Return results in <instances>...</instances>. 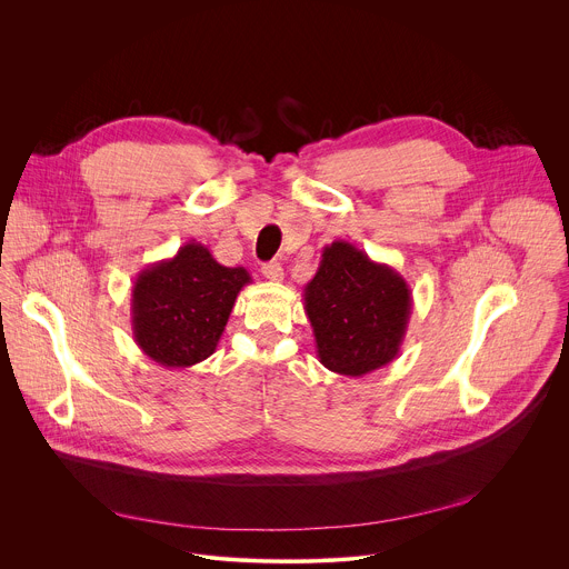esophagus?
I'll use <instances>...</instances> for the list:
<instances>
[{
	"label": "esophagus",
	"instance_id": "34e87169",
	"mask_svg": "<svg viewBox=\"0 0 569 569\" xmlns=\"http://www.w3.org/2000/svg\"><path fill=\"white\" fill-rule=\"evenodd\" d=\"M261 272H263V277L270 279V281H281V279H283V268H281V263H277V261L266 263V266L261 268Z\"/></svg>",
	"mask_w": 569,
	"mask_h": 569
}]
</instances>
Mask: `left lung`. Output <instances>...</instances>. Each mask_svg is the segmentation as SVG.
Here are the masks:
<instances>
[{
	"mask_svg": "<svg viewBox=\"0 0 569 569\" xmlns=\"http://www.w3.org/2000/svg\"><path fill=\"white\" fill-rule=\"evenodd\" d=\"M303 308L319 362L360 378L398 356L412 315V290L393 268L336 240L321 250L319 268L303 288Z\"/></svg>",
	"mask_w": 569,
	"mask_h": 569,
	"instance_id": "left-lung-1",
	"label": "left lung"
}]
</instances>
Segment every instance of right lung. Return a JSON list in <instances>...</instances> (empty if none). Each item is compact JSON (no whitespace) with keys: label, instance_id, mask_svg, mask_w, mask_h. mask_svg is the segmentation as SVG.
<instances>
[{"label":"right lung","instance_id":"1","mask_svg":"<svg viewBox=\"0 0 569 569\" xmlns=\"http://www.w3.org/2000/svg\"><path fill=\"white\" fill-rule=\"evenodd\" d=\"M250 281L246 268H224L202 242H187L173 259L148 266L134 279L130 321L137 347L164 369L207 360Z\"/></svg>","mask_w":569,"mask_h":569}]
</instances>
